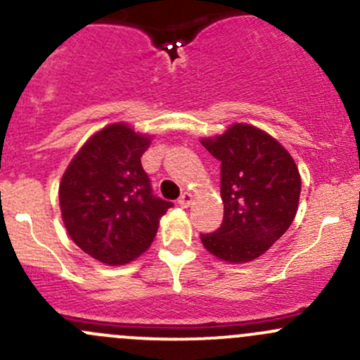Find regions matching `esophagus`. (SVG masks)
Here are the masks:
<instances>
[{
	"label": "esophagus",
	"mask_w": 360,
	"mask_h": 360,
	"mask_svg": "<svg viewBox=\"0 0 360 360\" xmlns=\"http://www.w3.org/2000/svg\"><path fill=\"white\" fill-rule=\"evenodd\" d=\"M191 202H193V195L188 193V191H184V193L179 197V200H177V203H179L181 207H190Z\"/></svg>",
	"instance_id": "1"
}]
</instances>
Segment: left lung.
<instances>
[{
    "label": "left lung",
    "mask_w": 360,
    "mask_h": 360,
    "mask_svg": "<svg viewBox=\"0 0 360 360\" xmlns=\"http://www.w3.org/2000/svg\"><path fill=\"white\" fill-rule=\"evenodd\" d=\"M221 162L223 223L200 235L203 248L231 264L266 252L291 226L301 177L289 151L257 127L233 123L226 132L202 139Z\"/></svg>",
    "instance_id": "left-lung-1"
}]
</instances>
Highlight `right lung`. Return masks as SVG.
I'll list each match as a JSON object with an SVG mask.
<instances>
[{
  "label": "right lung",
  "mask_w": 360,
  "mask_h": 360,
  "mask_svg": "<svg viewBox=\"0 0 360 360\" xmlns=\"http://www.w3.org/2000/svg\"><path fill=\"white\" fill-rule=\"evenodd\" d=\"M151 136L127 123L94 134L68 165L59 203L71 240L110 266L139 257L153 242L172 202L155 197L141 157Z\"/></svg>",
  "instance_id": "right-lung-1"
}]
</instances>
